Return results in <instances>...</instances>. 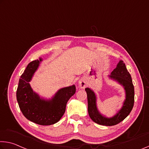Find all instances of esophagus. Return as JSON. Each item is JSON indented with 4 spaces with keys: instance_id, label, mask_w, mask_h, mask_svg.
<instances>
[{
    "instance_id": "34e87169",
    "label": "esophagus",
    "mask_w": 149,
    "mask_h": 149,
    "mask_svg": "<svg viewBox=\"0 0 149 149\" xmlns=\"http://www.w3.org/2000/svg\"><path fill=\"white\" fill-rule=\"evenodd\" d=\"M79 86L81 88H84L86 86V81L84 79H81L79 81Z\"/></svg>"
}]
</instances>
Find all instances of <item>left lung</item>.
<instances>
[{
    "mask_svg": "<svg viewBox=\"0 0 149 149\" xmlns=\"http://www.w3.org/2000/svg\"><path fill=\"white\" fill-rule=\"evenodd\" d=\"M123 86L126 91V100L124 105L119 112L112 118H106L101 115L97 109L96 97L94 92L90 89L86 88L87 103H88V113L89 117L96 123L105 126L115 125L125 119L133 109L134 101V86L131 76L127 70L125 64L123 61H120L115 69L113 70L110 75Z\"/></svg>",
    "mask_w": 149,
    "mask_h": 149,
    "instance_id": "obj_1",
    "label": "left lung"
}]
</instances>
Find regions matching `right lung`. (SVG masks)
Masks as SVG:
<instances>
[{
	"label": "right lung",
	"mask_w": 149,
	"mask_h": 149,
	"mask_svg": "<svg viewBox=\"0 0 149 149\" xmlns=\"http://www.w3.org/2000/svg\"><path fill=\"white\" fill-rule=\"evenodd\" d=\"M40 61L41 59L28 63L19 79L16 99L21 111L27 119L40 125H50L60 121L64 114L68 100L75 93V87L61 89L50 101L40 99L32 91L29 81Z\"/></svg>",
	"instance_id": "right-lung-1"
}]
</instances>
